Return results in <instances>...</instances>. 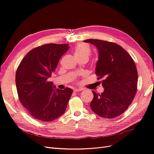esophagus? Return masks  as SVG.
Here are the masks:
<instances>
[{
    "instance_id": "obj_1",
    "label": "esophagus",
    "mask_w": 154,
    "mask_h": 154,
    "mask_svg": "<svg viewBox=\"0 0 154 154\" xmlns=\"http://www.w3.org/2000/svg\"><path fill=\"white\" fill-rule=\"evenodd\" d=\"M82 91V89H80V88H74V92H79V91Z\"/></svg>"
}]
</instances>
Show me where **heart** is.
Listing matches in <instances>:
<instances>
[{
    "mask_svg": "<svg viewBox=\"0 0 154 154\" xmlns=\"http://www.w3.org/2000/svg\"><path fill=\"white\" fill-rule=\"evenodd\" d=\"M74 52L76 57L78 58L82 57H88L91 54V50L89 47L86 44H79L74 48Z\"/></svg>",
    "mask_w": 154,
    "mask_h": 154,
    "instance_id": "heart-1",
    "label": "heart"
}]
</instances>
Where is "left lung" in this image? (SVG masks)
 Returning <instances> with one entry per match:
<instances>
[{"mask_svg":"<svg viewBox=\"0 0 154 154\" xmlns=\"http://www.w3.org/2000/svg\"><path fill=\"white\" fill-rule=\"evenodd\" d=\"M84 42L98 50L96 74L97 80L103 79L105 88L101 94L92 91L91 109L100 117H118L128 109L136 95L138 78L136 64L127 51L115 43L97 39Z\"/></svg>","mask_w":154,"mask_h":154,"instance_id":"1","label":"left lung"}]
</instances>
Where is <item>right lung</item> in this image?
<instances>
[{
  "label": "right lung",
  "instance_id": "1",
  "mask_svg": "<svg viewBox=\"0 0 154 154\" xmlns=\"http://www.w3.org/2000/svg\"><path fill=\"white\" fill-rule=\"evenodd\" d=\"M69 48L66 44L38 46L27 53L17 68L15 83L18 98L37 120L51 122L66 111L72 89L55 88L48 78Z\"/></svg>",
  "mask_w": 154,
  "mask_h": 154
}]
</instances>
